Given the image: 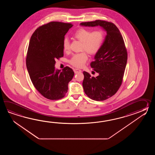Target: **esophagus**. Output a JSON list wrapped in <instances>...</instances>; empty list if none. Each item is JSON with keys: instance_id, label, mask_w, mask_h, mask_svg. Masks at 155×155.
Returning <instances> with one entry per match:
<instances>
[{"instance_id": "1", "label": "esophagus", "mask_w": 155, "mask_h": 155, "mask_svg": "<svg viewBox=\"0 0 155 155\" xmlns=\"http://www.w3.org/2000/svg\"><path fill=\"white\" fill-rule=\"evenodd\" d=\"M74 71L75 74H77L78 73H81V70L78 69H74Z\"/></svg>"}]
</instances>
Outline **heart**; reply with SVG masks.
Here are the masks:
<instances>
[{
  "instance_id": "1",
  "label": "heart",
  "mask_w": 155,
  "mask_h": 155,
  "mask_svg": "<svg viewBox=\"0 0 155 155\" xmlns=\"http://www.w3.org/2000/svg\"><path fill=\"white\" fill-rule=\"evenodd\" d=\"M76 39L82 43L81 49L85 50L90 55H95L101 49L105 39V35L101 30H96L92 31L85 28H80L74 34ZM70 40L68 38L63 40L64 50L69 49ZM88 59V56L85 52L74 54L70 59L69 63L76 68H81Z\"/></svg>"
}]
</instances>
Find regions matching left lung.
I'll return each mask as SVG.
<instances>
[{
  "label": "left lung",
  "instance_id": "obj_1",
  "mask_svg": "<svg viewBox=\"0 0 155 155\" xmlns=\"http://www.w3.org/2000/svg\"><path fill=\"white\" fill-rule=\"evenodd\" d=\"M85 26H100L107 35L101 49L90 64L99 74L96 78L84 71L82 86L86 95L96 101H104L114 95L122 84L127 53L119 29L112 23L104 20L81 23Z\"/></svg>",
  "mask_w": 155,
  "mask_h": 155
}]
</instances>
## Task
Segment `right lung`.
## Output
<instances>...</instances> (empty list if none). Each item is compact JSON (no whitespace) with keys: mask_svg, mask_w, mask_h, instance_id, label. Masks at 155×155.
<instances>
[{"mask_svg":"<svg viewBox=\"0 0 155 155\" xmlns=\"http://www.w3.org/2000/svg\"><path fill=\"white\" fill-rule=\"evenodd\" d=\"M73 26L70 23L51 21L37 28L30 40L26 68L33 85L46 99L63 98L74 75L68 66L62 71L55 68V60L64 56L63 40Z\"/></svg>","mask_w":155,"mask_h":155,"instance_id":"1","label":"right lung"}]
</instances>
